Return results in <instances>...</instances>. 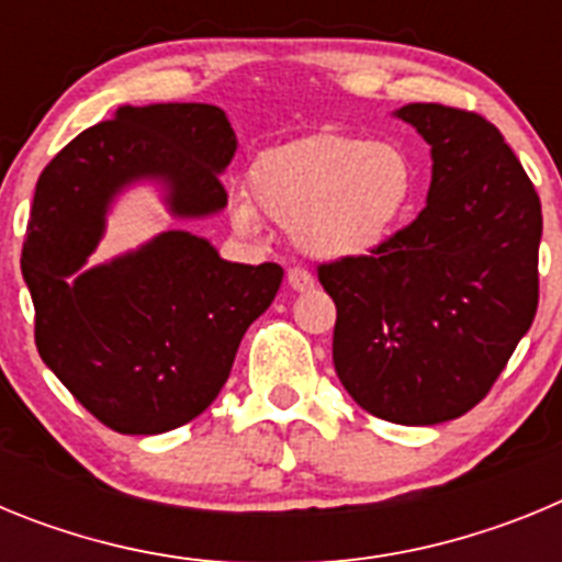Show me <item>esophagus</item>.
Instances as JSON below:
<instances>
[{"instance_id":"34e87169","label":"esophagus","mask_w":562,"mask_h":562,"mask_svg":"<svg viewBox=\"0 0 562 562\" xmlns=\"http://www.w3.org/2000/svg\"><path fill=\"white\" fill-rule=\"evenodd\" d=\"M286 284H290V290L295 292H310L312 286H315V278H312L306 270H301V267H295V270L286 272Z\"/></svg>"}]
</instances>
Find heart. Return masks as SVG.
Segmentation results:
<instances>
[{
	"instance_id": "obj_1",
	"label": "heart",
	"mask_w": 562,
	"mask_h": 562,
	"mask_svg": "<svg viewBox=\"0 0 562 562\" xmlns=\"http://www.w3.org/2000/svg\"><path fill=\"white\" fill-rule=\"evenodd\" d=\"M419 173L400 140L312 134L261 154L250 171L258 211L286 227L301 252L349 261L385 247L414 216ZM247 200L233 202V225H261Z\"/></svg>"
}]
</instances>
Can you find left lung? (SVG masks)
Returning a JSON list of instances; mask_svg holds the SVG:
<instances>
[{"label": "left lung", "instance_id": "obj_1", "mask_svg": "<svg viewBox=\"0 0 562 562\" xmlns=\"http://www.w3.org/2000/svg\"><path fill=\"white\" fill-rule=\"evenodd\" d=\"M430 146L425 211L371 256L321 265L331 360L362 411L439 425L479 405L538 312L540 200L481 114L408 103Z\"/></svg>", "mask_w": 562, "mask_h": 562}]
</instances>
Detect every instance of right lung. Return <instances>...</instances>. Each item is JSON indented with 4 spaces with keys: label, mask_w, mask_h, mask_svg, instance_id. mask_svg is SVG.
<instances>
[{
    "label": "right lung",
    "mask_w": 562,
    "mask_h": 562,
    "mask_svg": "<svg viewBox=\"0 0 562 562\" xmlns=\"http://www.w3.org/2000/svg\"><path fill=\"white\" fill-rule=\"evenodd\" d=\"M236 146L211 103L121 106L38 177L22 250L38 355L117 434H166L200 416L281 286L278 265L225 261L207 238L173 227L89 265L109 211L134 186L157 188L180 222L225 211L222 173Z\"/></svg>",
    "instance_id": "obj_1"
}]
</instances>
